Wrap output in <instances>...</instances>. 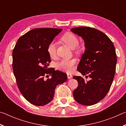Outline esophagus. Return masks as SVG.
I'll use <instances>...</instances> for the list:
<instances>
[{"mask_svg":"<svg viewBox=\"0 0 126 126\" xmlns=\"http://www.w3.org/2000/svg\"><path fill=\"white\" fill-rule=\"evenodd\" d=\"M67 78L68 79H70V78H72V75L71 74H69V73H68L67 74Z\"/></svg>","mask_w":126,"mask_h":126,"instance_id":"obj_1","label":"esophagus"}]
</instances>
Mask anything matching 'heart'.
<instances>
[{"mask_svg":"<svg viewBox=\"0 0 126 126\" xmlns=\"http://www.w3.org/2000/svg\"><path fill=\"white\" fill-rule=\"evenodd\" d=\"M61 40L71 49L75 48L78 46L79 43L77 37L71 33H65L61 38ZM77 48L78 50H80L79 47H78ZM47 52L51 58H54L55 57L57 54V46L55 42H52L49 44ZM75 64V59H63L57 63V67L63 71L70 72L73 70Z\"/></svg>","mask_w":126,"mask_h":126,"instance_id":"b5f03b06","label":"heart"}]
</instances>
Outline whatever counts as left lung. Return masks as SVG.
<instances>
[{"mask_svg":"<svg viewBox=\"0 0 126 126\" xmlns=\"http://www.w3.org/2000/svg\"><path fill=\"white\" fill-rule=\"evenodd\" d=\"M72 32L82 37L86 48L77 67L78 72L91 78L85 80L80 76H73L78 86L73 96L79 104L91 106L103 99L113 80L117 57L114 46L105 34L88 27L74 28Z\"/></svg>","mask_w":126,"mask_h":126,"instance_id":"left-lung-1","label":"left lung"}]
</instances>
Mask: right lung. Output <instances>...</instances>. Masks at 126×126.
I'll return each instance as SVG.
<instances>
[{
  "label": "right lung",
  "mask_w": 126,
  "mask_h": 126,
  "mask_svg": "<svg viewBox=\"0 0 126 126\" xmlns=\"http://www.w3.org/2000/svg\"><path fill=\"white\" fill-rule=\"evenodd\" d=\"M62 30H31L19 38L13 51V69L17 85L23 97L34 105L49 103L57 85L67 79L65 73L48 68L51 62L48 47ZM47 74L52 78L45 80L44 77Z\"/></svg>",
  "instance_id": "add662e5"
}]
</instances>
